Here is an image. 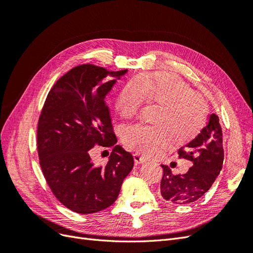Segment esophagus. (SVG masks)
<instances>
[{
  "mask_svg": "<svg viewBox=\"0 0 253 253\" xmlns=\"http://www.w3.org/2000/svg\"><path fill=\"white\" fill-rule=\"evenodd\" d=\"M134 162L136 165H142L147 162V158L139 155V154H134Z\"/></svg>",
  "mask_w": 253,
  "mask_h": 253,
  "instance_id": "34e87169",
  "label": "esophagus"
}]
</instances>
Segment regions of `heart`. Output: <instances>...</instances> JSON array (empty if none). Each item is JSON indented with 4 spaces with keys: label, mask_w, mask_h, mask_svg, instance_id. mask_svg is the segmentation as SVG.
Here are the masks:
<instances>
[{
    "label": "heart",
    "mask_w": 253,
    "mask_h": 253,
    "mask_svg": "<svg viewBox=\"0 0 253 253\" xmlns=\"http://www.w3.org/2000/svg\"><path fill=\"white\" fill-rule=\"evenodd\" d=\"M144 100L160 105L155 126L137 124L126 128L127 148L145 156H154L176 140H189L200 132L207 116V105L193 89L171 73L140 76L129 81L119 93L116 106L122 118L136 116Z\"/></svg>",
    "instance_id": "obj_1"
}]
</instances>
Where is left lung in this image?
Here are the masks:
<instances>
[{"instance_id": "1", "label": "left lung", "mask_w": 253, "mask_h": 253, "mask_svg": "<svg viewBox=\"0 0 253 253\" xmlns=\"http://www.w3.org/2000/svg\"><path fill=\"white\" fill-rule=\"evenodd\" d=\"M178 154L180 158L192 162V167L185 174L174 175L169 167L162 165L160 195L171 204L186 205L201 198L223 168V132L215 114L210 115L207 126L193 140L178 150Z\"/></svg>"}]
</instances>
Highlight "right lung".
Wrapping results in <instances>:
<instances>
[{
  "label": "right lung",
  "mask_w": 253,
  "mask_h": 253,
  "mask_svg": "<svg viewBox=\"0 0 253 253\" xmlns=\"http://www.w3.org/2000/svg\"><path fill=\"white\" fill-rule=\"evenodd\" d=\"M127 70L111 72L82 64L62 76L51 87L38 122L40 166L52 193L66 208L90 214L117 200L134 158L116 145L105 97ZM96 144L113 146L109 162H91Z\"/></svg>",
  "instance_id": "1"
}]
</instances>
